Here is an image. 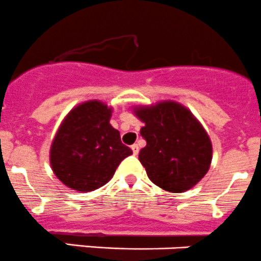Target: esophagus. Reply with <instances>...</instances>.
Masks as SVG:
<instances>
[{"mask_svg": "<svg viewBox=\"0 0 261 261\" xmlns=\"http://www.w3.org/2000/svg\"><path fill=\"white\" fill-rule=\"evenodd\" d=\"M131 149H133L134 155H138V153H139V145H138V144H134V145H131Z\"/></svg>", "mask_w": 261, "mask_h": 261, "instance_id": "1", "label": "esophagus"}]
</instances>
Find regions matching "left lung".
I'll use <instances>...</instances> for the list:
<instances>
[{
  "instance_id": "obj_1",
  "label": "left lung",
  "mask_w": 261,
  "mask_h": 261,
  "mask_svg": "<svg viewBox=\"0 0 261 261\" xmlns=\"http://www.w3.org/2000/svg\"><path fill=\"white\" fill-rule=\"evenodd\" d=\"M135 115L145 123L140 135L146 145L139 161L153 184L184 192L205 176L212 162L211 139L187 108L162 102L136 108Z\"/></svg>"
}]
</instances>
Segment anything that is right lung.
I'll use <instances>...</instances> for the list:
<instances>
[{
	"label": "right lung",
	"mask_w": 261,
	"mask_h": 261,
	"mask_svg": "<svg viewBox=\"0 0 261 261\" xmlns=\"http://www.w3.org/2000/svg\"><path fill=\"white\" fill-rule=\"evenodd\" d=\"M111 108L89 100L70 111L50 146V166L62 184L89 192L107 184L133 150L110 123Z\"/></svg>",
	"instance_id": "right-lung-1"
}]
</instances>
